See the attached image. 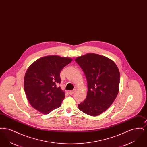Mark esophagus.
Returning a JSON list of instances; mask_svg holds the SVG:
<instances>
[{"mask_svg": "<svg viewBox=\"0 0 147 147\" xmlns=\"http://www.w3.org/2000/svg\"><path fill=\"white\" fill-rule=\"evenodd\" d=\"M76 91H77V89H74L73 90L69 91L68 92H69V94L70 95H73V94H74V92H75Z\"/></svg>", "mask_w": 147, "mask_h": 147, "instance_id": "34e87169", "label": "esophagus"}]
</instances>
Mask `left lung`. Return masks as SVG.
Returning <instances> with one entry per match:
<instances>
[{
  "label": "left lung",
  "mask_w": 147,
  "mask_h": 147,
  "mask_svg": "<svg viewBox=\"0 0 147 147\" xmlns=\"http://www.w3.org/2000/svg\"><path fill=\"white\" fill-rule=\"evenodd\" d=\"M77 62L88 82L87 96L79 109L91 116H98L111 105L119 93L120 74L110 58L95 53L78 57Z\"/></svg>",
  "instance_id": "obj_1"
}]
</instances>
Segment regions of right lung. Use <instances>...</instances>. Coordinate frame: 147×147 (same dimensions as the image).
Listing matches in <instances>:
<instances>
[{"instance_id": "right-lung-1", "label": "right lung", "mask_w": 147, "mask_h": 147, "mask_svg": "<svg viewBox=\"0 0 147 147\" xmlns=\"http://www.w3.org/2000/svg\"><path fill=\"white\" fill-rule=\"evenodd\" d=\"M72 61L68 57L52 55L32 63L25 73L24 86L29 103L36 110L48 114L61 106L65 92L57 85L61 71Z\"/></svg>"}]
</instances>
